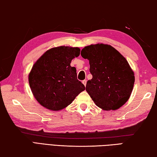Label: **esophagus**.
<instances>
[{
    "label": "esophagus",
    "mask_w": 157,
    "mask_h": 157,
    "mask_svg": "<svg viewBox=\"0 0 157 157\" xmlns=\"http://www.w3.org/2000/svg\"><path fill=\"white\" fill-rule=\"evenodd\" d=\"M82 83L84 84V86H86V79H84V80L82 81Z\"/></svg>",
    "instance_id": "obj_1"
}]
</instances>
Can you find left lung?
<instances>
[{"mask_svg":"<svg viewBox=\"0 0 157 157\" xmlns=\"http://www.w3.org/2000/svg\"><path fill=\"white\" fill-rule=\"evenodd\" d=\"M82 57L89 60L90 73L86 90L95 104L104 110H116L130 97L134 74L128 62L114 48L102 44L84 47Z\"/></svg>","mask_w":157,"mask_h":157,"instance_id":"left-lung-1","label":"left lung"}]
</instances>
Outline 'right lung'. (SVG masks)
<instances>
[{
	"label": "right lung",
	"mask_w": 157,
	"mask_h": 157,
	"mask_svg": "<svg viewBox=\"0 0 157 157\" xmlns=\"http://www.w3.org/2000/svg\"><path fill=\"white\" fill-rule=\"evenodd\" d=\"M80 53L79 48L59 46L44 53L29 74V84L39 104L52 111L63 109L85 90L77 78L76 68L71 66Z\"/></svg>",
	"instance_id": "right-lung-1"
}]
</instances>
